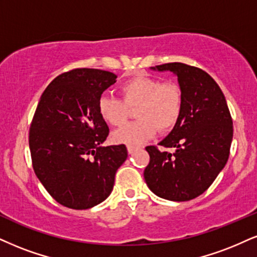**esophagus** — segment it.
<instances>
[{"mask_svg":"<svg viewBox=\"0 0 257 257\" xmlns=\"http://www.w3.org/2000/svg\"><path fill=\"white\" fill-rule=\"evenodd\" d=\"M138 149L137 148H135V147H127V151H128V154L130 155H132V154H135L136 151H137Z\"/></svg>","mask_w":257,"mask_h":257,"instance_id":"1","label":"esophagus"}]
</instances>
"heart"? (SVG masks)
<instances>
[{
    "label": "heart",
    "mask_w": 257,
    "mask_h": 257,
    "mask_svg": "<svg viewBox=\"0 0 257 257\" xmlns=\"http://www.w3.org/2000/svg\"><path fill=\"white\" fill-rule=\"evenodd\" d=\"M121 100L103 95L97 102V110L104 121L112 126H121L135 108L137 121L126 123L113 132L115 143L139 147L156 135L172 130L182 113L183 96L180 85L163 82L148 76H135L120 84Z\"/></svg>",
    "instance_id": "obj_1"
}]
</instances>
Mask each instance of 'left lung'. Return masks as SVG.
Segmentation results:
<instances>
[{
    "label": "left lung",
    "instance_id": "obj_1",
    "mask_svg": "<svg viewBox=\"0 0 257 257\" xmlns=\"http://www.w3.org/2000/svg\"><path fill=\"white\" fill-rule=\"evenodd\" d=\"M151 69L177 76L183 107L179 121L160 143L175 153L145 148L150 155L145 182L160 198L192 200L212 185L227 162L233 136L229 107L217 82L201 69L183 63Z\"/></svg>",
    "mask_w": 257,
    "mask_h": 257
}]
</instances>
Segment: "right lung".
<instances>
[{
	"label": "right lung",
	"instance_id": "obj_1",
	"mask_svg": "<svg viewBox=\"0 0 257 257\" xmlns=\"http://www.w3.org/2000/svg\"><path fill=\"white\" fill-rule=\"evenodd\" d=\"M116 75L74 69L57 76L38 103L30 127L34 173L49 194L72 210L106 200L118 168L127 158L123 144L101 147L109 128L97 102Z\"/></svg>",
	"mask_w": 257,
	"mask_h": 257
}]
</instances>
